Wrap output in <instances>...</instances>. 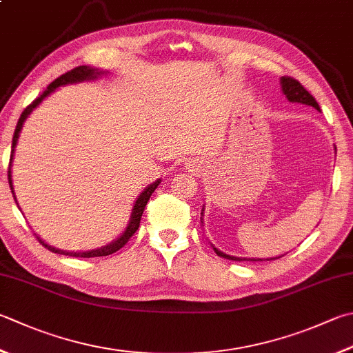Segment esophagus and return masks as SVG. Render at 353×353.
Instances as JSON below:
<instances>
[{"label": "esophagus", "mask_w": 353, "mask_h": 353, "mask_svg": "<svg viewBox=\"0 0 353 353\" xmlns=\"http://www.w3.org/2000/svg\"><path fill=\"white\" fill-rule=\"evenodd\" d=\"M188 168L190 172H194V174H199V172L204 170V165L198 161H189L188 163Z\"/></svg>", "instance_id": "34e87169"}]
</instances>
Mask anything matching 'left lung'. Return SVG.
<instances>
[{
  "label": "left lung",
  "mask_w": 353,
  "mask_h": 353,
  "mask_svg": "<svg viewBox=\"0 0 353 353\" xmlns=\"http://www.w3.org/2000/svg\"><path fill=\"white\" fill-rule=\"evenodd\" d=\"M280 84H281V90L283 94L285 95V98L289 99L290 103H300V104H305V105H312V108H315L318 112H320V105H318L316 99L312 97L307 90H305L300 81H296V79L290 78V77H281L280 78ZM336 150V149H335ZM203 216H204V205H203V210H201V224H203ZM212 248H214L215 254L223 256V258H228V259H235V261H244V259H250V261H272V259H276V258H268V259H261V258H243V256H234V255H228L224 254V252L218 250L214 244H212Z\"/></svg>",
  "instance_id": "1"
}]
</instances>
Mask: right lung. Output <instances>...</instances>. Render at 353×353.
Instances as JSON below:
<instances>
[{
	"label": "right lung",
	"instance_id": "add662e5",
	"mask_svg": "<svg viewBox=\"0 0 353 353\" xmlns=\"http://www.w3.org/2000/svg\"><path fill=\"white\" fill-rule=\"evenodd\" d=\"M108 70H101V69H97V68H90V65H79V68H75L73 70L64 73V75H61L59 78H57L55 81L50 83L48 85V89H46L41 95H39L35 101H33L30 105H28V108L24 109V112L21 114V117H19L18 119V124L15 128V134H13V139H12V152H10V164H9V172H8V176H9V185H10V190H12V195L13 198H15V203L18 204L17 201V196H15V190H13V181H12V161H13V154H15V148H17V143H18V138H19V134H21V129H23V124L26 119L29 118V115L32 114L33 110H35L39 104H41L46 98H48L49 95H52L53 92H55L58 88H61V85H69V84H78V83H84V81H95V79L101 78L103 75H108ZM159 183H161V179H157L155 183L149 184L148 188H145L141 194L138 195L137 201L134 203V208H132V214H130V218H129V223L128 225H125V229L121 235H119L118 238H115L114 241L105 244V245H101V248L98 249H92V250H85V252H69V250H61V249H57L53 248V245L48 244L46 241H43L41 238H38V241L41 243L44 248H48L49 250L55 252V254H61V255H69V256H77V258H92V256H105V255H110L114 254V252L119 250L123 248V245L129 241V238L135 234L137 229L139 228V221H141V216H143V212H144V208L145 204H148L149 198L152 196V194H154L155 189L159 185Z\"/></svg>",
	"mask_w": 353,
	"mask_h": 353
}]
</instances>
